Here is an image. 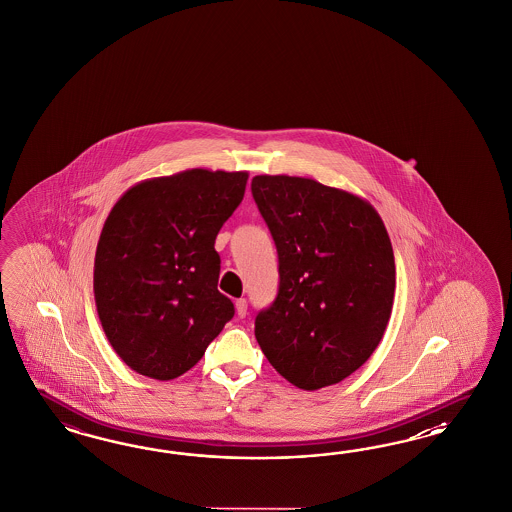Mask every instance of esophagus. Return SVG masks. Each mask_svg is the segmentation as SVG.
<instances>
[{
    "instance_id": "obj_1",
    "label": "esophagus",
    "mask_w": 512,
    "mask_h": 512,
    "mask_svg": "<svg viewBox=\"0 0 512 512\" xmlns=\"http://www.w3.org/2000/svg\"><path fill=\"white\" fill-rule=\"evenodd\" d=\"M234 308H236V315H238V317H246V313H248V302H246V298H238V300L234 302Z\"/></svg>"
}]
</instances>
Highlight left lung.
I'll list each match as a JSON object with an SVG mask.
<instances>
[{"mask_svg": "<svg viewBox=\"0 0 512 512\" xmlns=\"http://www.w3.org/2000/svg\"><path fill=\"white\" fill-rule=\"evenodd\" d=\"M251 193L279 259L278 296L255 338L295 387L336 385L387 330L396 266L385 223L370 202L311 178L261 174Z\"/></svg>", "mask_w": 512, "mask_h": 512, "instance_id": "left-lung-1", "label": "left lung"}]
</instances>
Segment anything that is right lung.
<instances>
[{"label":"right lung","mask_w":512,"mask_h":512,"mask_svg":"<svg viewBox=\"0 0 512 512\" xmlns=\"http://www.w3.org/2000/svg\"><path fill=\"white\" fill-rule=\"evenodd\" d=\"M248 172L189 169L129 187L97 242L93 295L125 364L169 381L191 370L234 315L217 291L216 236L244 199Z\"/></svg>","instance_id":"obj_1"}]
</instances>
